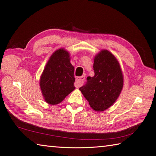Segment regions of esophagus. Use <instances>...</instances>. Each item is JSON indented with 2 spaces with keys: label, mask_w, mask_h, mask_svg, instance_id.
I'll list each match as a JSON object with an SVG mask.
<instances>
[{
  "label": "esophagus",
  "mask_w": 156,
  "mask_h": 156,
  "mask_svg": "<svg viewBox=\"0 0 156 156\" xmlns=\"http://www.w3.org/2000/svg\"><path fill=\"white\" fill-rule=\"evenodd\" d=\"M84 80V76L80 77H78L77 79H76V81H75V87L79 88L81 86H82V84H83Z\"/></svg>",
  "instance_id": "1"
}]
</instances>
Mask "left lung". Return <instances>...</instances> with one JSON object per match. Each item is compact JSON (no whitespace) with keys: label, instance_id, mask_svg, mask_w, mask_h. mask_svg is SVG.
I'll list each match as a JSON object with an SVG mask.
<instances>
[{"label":"left lung","instance_id":"left-lung-1","mask_svg":"<svg viewBox=\"0 0 156 156\" xmlns=\"http://www.w3.org/2000/svg\"><path fill=\"white\" fill-rule=\"evenodd\" d=\"M94 77L79 88L90 107L97 112L111 107L122 90L124 75L119 60L109 51L102 49L94 58Z\"/></svg>","mask_w":156,"mask_h":156}]
</instances>
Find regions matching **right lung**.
Segmentation results:
<instances>
[{
    "label": "right lung",
    "instance_id": "right-lung-1",
    "mask_svg": "<svg viewBox=\"0 0 156 156\" xmlns=\"http://www.w3.org/2000/svg\"><path fill=\"white\" fill-rule=\"evenodd\" d=\"M69 53L64 48L56 50L51 55L40 79L42 96L49 105H57L72 91L74 67L70 62Z\"/></svg>",
    "mask_w": 156,
    "mask_h": 156
}]
</instances>
